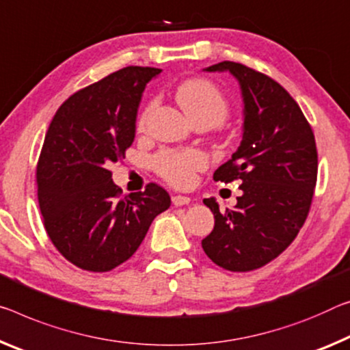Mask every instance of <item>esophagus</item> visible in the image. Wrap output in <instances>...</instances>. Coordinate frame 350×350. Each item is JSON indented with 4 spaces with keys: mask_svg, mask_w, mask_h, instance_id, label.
<instances>
[{
    "mask_svg": "<svg viewBox=\"0 0 350 350\" xmlns=\"http://www.w3.org/2000/svg\"><path fill=\"white\" fill-rule=\"evenodd\" d=\"M171 201H173V204L176 205V207H180V205H187V204H190V201H191V199H190V198H188V196L176 195V196H173V198H171Z\"/></svg>",
    "mask_w": 350,
    "mask_h": 350,
    "instance_id": "34e87169",
    "label": "esophagus"
}]
</instances>
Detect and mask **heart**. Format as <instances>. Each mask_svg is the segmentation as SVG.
Listing matches in <instances>:
<instances>
[{
	"label": "heart",
	"instance_id": "1",
	"mask_svg": "<svg viewBox=\"0 0 350 350\" xmlns=\"http://www.w3.org/2000/svg\"><path fill=\"white\" fill-rule=\"evenodd\" d=\"M176 99L184 112L195 123L199 120H207L213 126L219 124L229 113V101L221 88L208 79H191L176 88ZM151 110V105L142 113L140 126ZM207 155L198 149H163L152 157V168L162 179L174 187H188L195 180L198 171L207 168Z\"/></svg>",
	"mask_w": 350,
	"mask_h": 350
}]
</instances>
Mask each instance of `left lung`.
<instances>
[{"label":"left lung","mask_w":350,"mask_h":350,"mask_svg":"<svg viewBox=\"0 0 350 350\" xmlns=\"http://www.w3.org/2000/svg\"><path fill=\"white\" fill-rule=\"evenodd\" d=\"M205 70L237 77L245 123L240 146L213 174L224 184L240 180L243 195L226 212L213 198L204 199L215 227L202 249L221 268L246 273L279 257L307 219L318 177L314 134L297 103L269 76L229 60Z\"/></svg>","instance_id":"left-lung-1"}]
</instances>
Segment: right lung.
Wrapping results in <instances>:
<instances>
[{
	"label": "right lung",
	"instance_id": "right-lung-1",
	"mask_svg": "<svg viewBox=\"0 0 350 350\" xmlns=\"http://www.w3.org/2000/svg\"><path fill=\"white\" fill-rule=\"evenodd\" d=\"M160 73L126 66L76 92L60 105L37 162V196L46 234L77 268L105 273L129 260L155 216L171 205L162 187L123 196L112 162L135 138L142 93Z\"/></svg>",
	"mask_w": 350,
	"mask_h": 350
}]
</instances>
